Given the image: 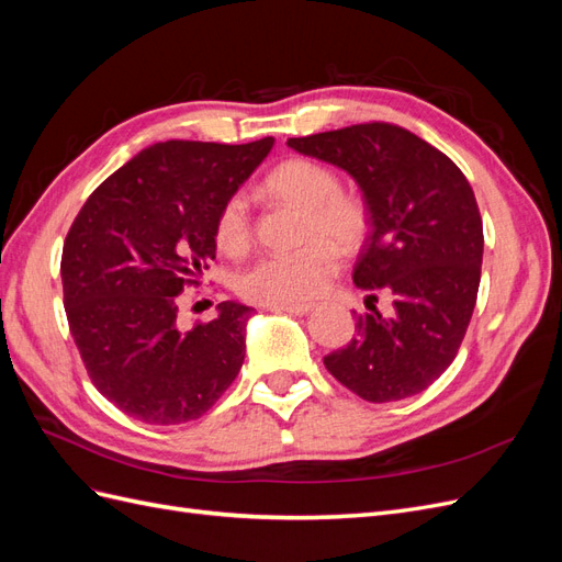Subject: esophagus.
<instances>
[{
  "mask_svg": "<svg viewBox=\"0 0 562 562\" xmlns=\"http://www.w3.org/2000/svg\"><path fill=\"white\" fill-rule=\"evenodd\" d=\"M271 312H283L293 316H304L312 312V304H277V307H269Z\"/></svg>",
  "mask_w": 562,
  "mask_h": 562,
  "instance_id": "1",
  "label": "esophagus"
}]
</instances>
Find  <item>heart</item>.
<instances>
[{"instance_id":"b5f03b06","label":"heart","mask_w":562,"mask_h":562,"mask_svg":"<svg viewBox=\"0 0 562 562\" xmlns=\"http://www.w3.org/2000/svg\"><path fill=\"white\" fill-rule=\"evenodd\" d=\"M265 190L302 211L300 248L262 255L241 271L236 291L248 302L302 304L326 291L339 269V250L359 248L368 234V211L361 199L342 192L339 178L312 159H288L265 178ZM248 199L232 194L215 217V241L227 255L250 246Z\"/></svg>"}]
</instances>
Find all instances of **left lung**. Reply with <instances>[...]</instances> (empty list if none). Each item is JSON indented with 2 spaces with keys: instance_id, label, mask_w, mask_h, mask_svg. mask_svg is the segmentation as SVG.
<instances>
[{
  "instance_id": "obj_1",
  "label": "left lung",
  "mask_w": 562,
  "mask_h": 562,
  "mask_svg": "<svg viewBox=\"0 0 562 562\" xmlns=\"http://www.w3.org/2000/svg\"><path fill=\"white\" fill-rule=\"evenodd\" d=\"M288 147L347 171L363 192L370 234L353 283L394 297L363 314L328 353L330 375L370 403L411 398L454 361L483 265V220L464 173L443 151L394 124H356L288 138Z\"/></svg>"
}]
</instances>
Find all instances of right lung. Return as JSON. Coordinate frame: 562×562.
<instances>
[{"instance_id": "1", "label": "right lung", "mask_w": 562, "mask_h": 562, "mask_svg": "<svg viewBox=\"0 0 562 562\" xmlns=\"http://www.w3.org/2000/svg\"><path fill=\"white\" fill-rule=\"evenodd\" d=\"M274 138L248 145L168 140L138 151L83 203L60 260L65 312L95 389L147 424L209 413L239 375V302L178 326V295L215 260V217Z\"/></svg>"}]
</instances>
